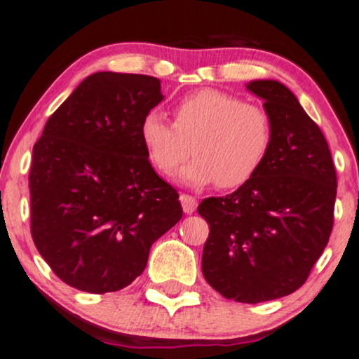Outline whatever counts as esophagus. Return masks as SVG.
Returning a JSON list of instances; mask_svg holds the SVG:
<instances>
[{"instance_id":"esophagus-1","label":"esophagus","mask_w":359,"mask_h":359,"mask_svg":"<svg viewBox=\"0 0 359 359\" xmlns=\"http://www.w3.org/2000/svg\"><path fill=\"white\" fill-rule=\"evenodd\" d=\"M180 201H181V205H183V210H184V213H193L196 210V200L193 198V196H190V195H180Z\"/></svg>"}]
</instances>
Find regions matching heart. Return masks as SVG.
<instances>
[{
    "mask_svg": "<svg viewBox=\"0 0 359 359\" xmlns=\"http://www.w3.org/2000/svg\"><path fill=\"white\" fill-rule=\"evenodd\" d=\"M140 140L163 176L175 175L193 152L195 159L180 175L183 183L233 190L255 178L266 161L273 126L263 108L205 88L180 100L172 123L161 111H149L140 123Z\"/></svg>",
    "mask_w": 359,
    "mask_h": 359,
    "instance_id": "heart-1",
    "label": "heart"
}]
</instances>
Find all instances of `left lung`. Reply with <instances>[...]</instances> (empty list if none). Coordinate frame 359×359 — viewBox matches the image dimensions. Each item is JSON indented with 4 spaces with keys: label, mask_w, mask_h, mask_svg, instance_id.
Here are the masks:
<instances>
[{
    "label": "left lung",
    "mask_w": 359,
    "mask_h": 359,
    "mask_svg": "<svg viewBox=\"0 0 359 359\" xmlns=\"http://www.w3.org/2000/svg\"><path fill=\"white\" fill-rule=\"evenodd\" d=\"M245 88L264 102L271 149L251 181L198 205L210 225L201 271L225 299L259 304L305 283L331 236L337 180L327 140L297 96L275 79Z\"/></svg>",
    "instance_id": "1"
}]
</instances>
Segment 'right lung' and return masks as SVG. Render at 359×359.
<instances>
[{
	"label": "right lung",
	"mask_w": 359,
	"mask_h": 359,
	"mask_svg": "<svg viewBox=\"0 0 359 359\" xmlns=\"http://www.w3.org/2000/svg\"><path fill=\"white\" fill-rule=\"evenodd\" d=\"M164 100L158 78L102 71L78 84L34 146L32 237L64 283L116 292L147 264L151 245L183 217L156 175L140 123Z\"/></svg>",
	"instance_id": "right-lung-1"
}]
</instances>
